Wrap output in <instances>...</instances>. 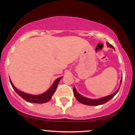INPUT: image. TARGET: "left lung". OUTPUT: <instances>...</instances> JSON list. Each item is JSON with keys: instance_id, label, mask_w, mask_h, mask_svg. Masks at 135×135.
Returning <instances> with one entry per match:
<instances>
[{"instance_id": "left-lung-1", "label": "left lung", "mask_w": 135, "mask_h": 135, "mask_svg": "<svg viewBox=\"0 0 135 135\" xmlns=\"http://www.w3.org/2000/svg\"><path fill=\"white\" fill-rule=\"evenodd\" d=\"M107 46L108 47H111V48H113L114 49H114V46H113L112 45H111L110 44H109L108 42H107ZM122 80V79H121V80H120V86H119L118 89H117V90L116 91L115 93H114L110 94V95L106 96V97H103L102 98H97V99L88 98L84 97H83V96L80 95V94L77 91L75 86H74V89H73V91H74V96H75V98L77 99V101L79 102L80 103H83V104H84L86 105H90V106H97V105H100L102 104H104V103H107V102L109 101V100H110L111 99H112V98L117 93V92H118L119 90V88H120V85H121Z\"/></svg>"}]
</instances>
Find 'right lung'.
I'll return each instance as SVG.
<instances>
[{
	"label": "right lung",
	"instance_id": "obj_1",
	"mask_svg": "<svg viewBox=\"0 0 135 135\" xmlns=\"http://www.w3.org/2000/svg\"><path fill=\"white\" fill-rule=\"evenodd\" d=\"M61 78H62V77H59V78L57 79L54 82V83L52 84V86H51V88H49L48 90L46 91V92L43 93L37 94V95H34V94H31L23 92V91L17 89V88L14 86L11 80L9 79V81H10L11 84L14 90L16 91V93L19 96H20L23 99H24L25 100H26V101L28 102L33 103H47V102H49V100H51L52 95L55 93L56 89L57 88V86H58L59 82H60V80H61Z\"/></svg>",
	"mask_w": 135,
	"mask_h": 135
}]
</instances>
